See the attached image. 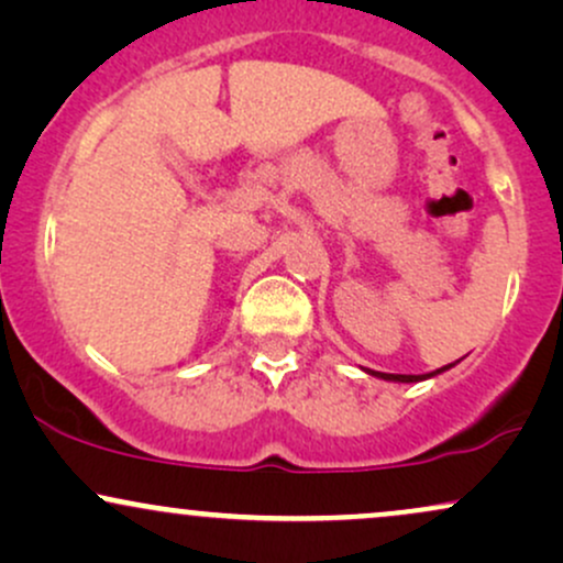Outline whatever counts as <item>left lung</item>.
<instances>
[{"instance_id":"8db88e82","label":"left lung","mask_w":563,"mask_h":563,"mask_svg":"<svg viewBox=\"0 0 563 563\" xmlns=\"http://www.w3.org/2000/svg\"><path fill=\"white\" fill-rule=\"evenodd\" d=\"M448 367H450V365H444V367H439V371H434V373H426V376H402V373H378V371H371V373H373V376L386 378V380H399V384H412V380H423V378L437 376V373L448 371Z\"/></svg>"}]
</instances>
